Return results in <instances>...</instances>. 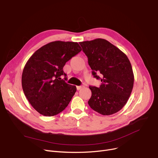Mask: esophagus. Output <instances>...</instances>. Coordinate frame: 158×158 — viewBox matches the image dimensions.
Returning a JSON list of instances; mask_svg holds the SVG:
<instances>
[{
  "instance_id": "obj_1",
  "label": "esophagus",
  "mask_w": 158,
  "mask_h": 158,
  "mask_svg": "<svg viewBox=\"0 0 158 158\" xmlns=\"http://www.w3.org/2000/svg\"><path fill=\"white\" fill-rule=\"evenodd\" d=\"M84 86V85H81V86H77V90H80L81 89H82L83 88Z\"/></svg>"
}]
</instances>
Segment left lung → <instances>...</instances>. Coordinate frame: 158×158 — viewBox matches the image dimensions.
<instances>
[{"instance_id":"obj_1","label":"left lung","mask_w":158,"mask_h":158,"mask_svg":"<svg viewBox=\"0 0 158 158\" xmlns=\"http://www.w3.org/2000/svg\"><path fill=\"white\" fill-rule=\"evenodd\" d=\"M79 44L88 58L94 77L102 82L100 87H89L92 95L88 101L89 106L104 116L116 113L127 103L133 88L134 73L128 57L105 39Z\"/></svg>"}]
</instances>
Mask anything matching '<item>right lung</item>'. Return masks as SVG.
I'll use <instances>...</instances> for the list:
<instances>
[{"mask_svg": "<svg viewBox=\"0 0 158 158\" xmlns=\"http://www.w3.org/2000/svg\"><path fill=\"white\" fill-rule=\"evenodd\" d=\"M81 51L77 42L55 41L36 50L26 62L22 86L27 100L42 115L55 116L68 106L77 87L65 83V63Z\"/></svg>", "mask_w": 158, "mask_h": 158, "instance_id": "obj_1", "label": "right lung"}]
</instances>
